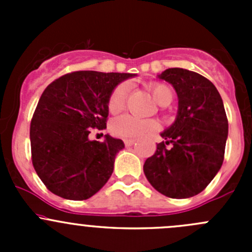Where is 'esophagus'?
I'll list each match as a JSON object with an SVG mask.
<instances>
[{
    "instance_id": "1",
    "label": "esophagus",
    "mask_w": 252,
    "mask_h": 252,
    "mask_svg": "<svg viewBox=\"0 0 252 252\" xmlns=\"http://www.w3.org/2000/svg\"><path fill=\"white\" fill-rule=\"evenodd\" d=\"M124 144H126V146H131V145L135 144V140H134V139H126V140H124Z\"/></svg>"
}]
</instances>
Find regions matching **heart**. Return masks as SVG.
<instances>
[{
  "mask_svg": "<svg viewBox=\"0 0 252 252\" xmlns=\"http://www.w3.org/2000/svg\"><path fill=\"white\" fill-rule=\"evenodd\" d=\"M149 90L156 102L161 106H167L173 100V90L166 84L155 83L150 84ZM128 88L126 84H119L113 89L108 97L107 107L111 113H118L126 107ZM158 129V123L154 119H140L131 114H124L118 117L111 123V131L113 135L123 139H134L139 136L146 135Z\"/></svg>",
  "mask_w": 252,
  "mask_h": 252,
  "instance_id": "obj_1",
  "label": "heart"
}]
</instances>
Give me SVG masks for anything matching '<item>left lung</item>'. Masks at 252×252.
Wrapping results in <instances>:
<instances>
[{"mask_svg": "<svg viewBox=\"0 0 252 252\" xmlns=\"http://www.w3.org/2000/svg\"><path fill=\"white\" fill-rule=\"evenodd\" d=\"M158 78L173 85L178 114L161 133L166 141L157 144L156 152L145 161L144 173L161 194L187 199L200 194L222 167L227 114L216 86L199 73L169 68Z\"/></svg>", "mask_w": 252, "mask_h": 252, "instance_id": "8db88e82", "label": "left lung"}]
</instances>
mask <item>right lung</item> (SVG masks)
<instances>
[{
  "label": "right lung",
  "mask_w": 252,
  "mask_h": 252,
  "mask_svg": "<svg viewBox=\"0 0 252 252\" xmlns=\"http://www.w3.org/2000/svg\"><path fill=\"white\" fill-rule=\"evenodd\" d=\"M133 77L80 70L45 89L30 123V145L32 166L51 192L86 200L110 179L124 142L108 134L102 142L89 140V134L91 128H106L111 93Z\"/></svg>",
  "instance_id": "add662e5"
}]
</instances>
